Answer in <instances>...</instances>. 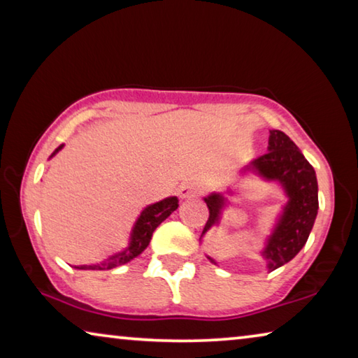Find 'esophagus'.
<instances>
[{"mask_svg":"<svg viewBox=\"0 0 358 358\" xmlns=\"http://www.w3.org/2000/svg\"><path fill=\"white\" fill-rule=\"evenodd\" d=\"M201 191H202V187L196 183H185L180 186V197L189 199V197L197 196V194H201Z\"/></svg>","mask_w":358,"mask_h":358,"instance_id":"obj_1","label":"esophagus"}]
</instances>
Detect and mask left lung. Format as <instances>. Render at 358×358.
I'll return each mask as SVG.
<instances>
[{
	"label": "left lung",
	"instance_id": "1",
	"mask_svg": "<svg viewBox=\"0 0 358 358\" xmlns=\"http://www.w3.org/2000/svg\"><path fill=\"white\" fill-rule=\"evenodd\" d=\"M246 169L256 171L265 180L280 181L289 197V202L262 252L266 268L273 271L292 260L310 237L319 208L316 172L296 145L278 129L270 131L268 151L254 159ZM205 202L210 216L202 235L217 224L221 208L226 203L221 194H211L205 197ZM208 259L216 264L215 259Z\"/></svg>",
	"mask_w": 358,
	"mask_h": 358
}]
</instances>
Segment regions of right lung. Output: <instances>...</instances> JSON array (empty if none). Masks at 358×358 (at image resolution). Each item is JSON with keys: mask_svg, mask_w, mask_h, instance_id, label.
<instances>
[{"mask_svg": "<svg viewBox=\"0 0 358 358\" xmlns=\"http://www.w3.org/2000/svg\"><path fill=\"white\" fill-rule=\"evenodd\" d=\"M63 148V145L53 151L52 156H55L59 150ZM178 208V199L177 197H167L164 201L156 202L153 205H148L145 208L138 220L134 224V229H132L131 238H129V246L126 248L123 252H118L112 256L110 259L104 260V262L96 264V265H77L74 268L78 270H110L115 266L128 264L129 260L137 257L138 254L145 251V248L150 245L151 235H153L155 229L159 226V224L166 220V217L171 216L175 210Z\"/></svg>", "mask_w": 358, "mask_h": 358, "instance_id": "add662e5", "label": "right lung"}]
</instances>
